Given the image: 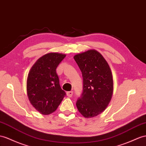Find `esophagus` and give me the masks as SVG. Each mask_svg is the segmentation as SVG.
<instances>
[{
    "label": "esophagus",
    "mask_w": 146,
    "mask_h": 146,
    "mask_svg": "<svg viewBox=\"0 0 146 146\" xmlns=\"http://www.w3.org/2000/svg\"><path fill=\"white\" fill-rule=\"evenodd\" d=\"M66 94L69 97V98H72L73 96V91H68L66 92Z\"/></svg>",
    "instance_id": "34e87169"
}]
</instances>
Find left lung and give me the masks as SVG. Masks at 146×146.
I'll return each instance as SVG.
<instances>
[{
    "instance_id": "1",
    "label": "left lung",
    "mask_w": 146,
    "mask_h": 146,
    "mask_svg": "<svg viewBox=\"0 0 146 146\" xmlns=\"http://www.w3.org/2000/svg\"><path fill=\"white\" fill-rule=\"evenodd\" d=\"M83 78V93L76 102L77 109L85 118L100 114L110 103L113 91L111 71L106 59L96 50L74 56Z\"/></svg>"
}]
</instances>
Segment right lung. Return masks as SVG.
<instances>
[{
	"label": "right lung",
	"instance_id": "right-lung-1",
	"mask_svg": "<svg viewBox=\"0 0 146 146\" xmlns=\"http://www.w3.org/2000/svg\"><path fill=\"white\" fill-rule=\"evenodd\" d=\"M65 54L51 52L40 57L29 71L27 94L33 107L42 115L57 110L66 93L61 89L56 73L57 67Z\"/></svg>",
	"mask_w": 146,
	"mask_h": 146
}]
</instances>
